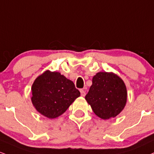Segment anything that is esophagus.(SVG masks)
Masks as SVG:
<instances>
[{"label":"esophagus","mask_w":154,"mask_h":154,"mask_svg":"<svg viewBox=\"0 0 154 154\" xmlns=\"http://www.w3.org/2000/svg\"><path fill=\"white\" fill-rule=\"evenodd\" d=\"M79 91H80L81 95H82V97H85V95H86V93H85V90H82V89H81V90H79Z\"/></svg>","instance_id":"1"}]
</instances>
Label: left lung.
Instances as JSON below:
<instances>
[{"label":"left lung","mask_w":154,"mask_h":154,"mask_svg":"<svg viewBox=\"0 0 154 154\" xmlns=\"http://www.w3.org/2000/svg\"><path fill=\"white\" fill-rule=\"evenodd\" d=\"M85 100L101 119L115 118L126 105V86L113 72H100L92 78V85Z\"/></svg>","instance_id":"obj_1"}]
</instances>
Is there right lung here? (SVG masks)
I'll return each mask as SVG.
<instances>
[{"mask_svg": "<svg viewBox=\"0 0 154 154\" xmlns=\"http://www.w3.org/2000/svg\"><path fill=\"white\" fill-rule=\"evenodd\" d=\"M79 96L74 82L58 72L47 70L36 77L31 87L33 105L49 119L62 115Z\"/></svg>", "mask_w": 154, "mask_h": 154, "instance_id": "add662e5", "label": "right lung"}]
</instances>
